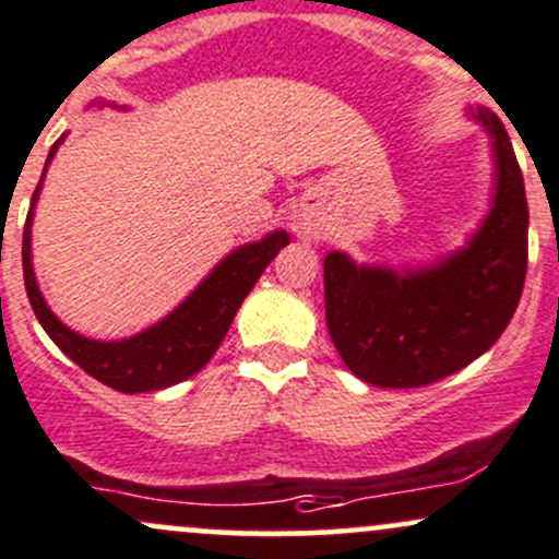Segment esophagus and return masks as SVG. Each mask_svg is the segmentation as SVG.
<instances>
[{"label":"esophagus","instance_id":"1","mask_svg":"<svg viewBox=\"0 0 559 559\" xmlns=\"http://www.w3.org/2000/svg\"><path fill=\"white\" fill-rule=\"evenodd\" d=\"M297 230L302 233L305 238H319L321 230H324V222H321L316 214H299Z\"/></svg>","mask_w":559,"mask_h":559}]
</instances>
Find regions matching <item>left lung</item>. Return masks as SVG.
Returning a JSON list of instances; mask_svg holds the SVG:
<instances>
[{"label": "left lung", "instance_id": "left-lung-1", "mask_svg": "<svg viewBox=\"0 0 559 559\" xmlns=\"http://www.w3.org/2000/svg\"><path fill=\"white\" fill-rule=\"evenodd\" d=\"M490 139L492 198L466 246L428 264H358L324 257L326 326L345 367L380 388L455 374L496 345L520 305L527 270L525 181L503 122L468 109Z\"/></svg>", "mask_w": 559, "mask_h": 559}]
</instances>
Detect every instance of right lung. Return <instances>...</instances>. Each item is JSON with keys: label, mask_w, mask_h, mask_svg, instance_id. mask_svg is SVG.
<instances>
[{"label": "right lung", "mask_w": 559, "mask_h": 559, "mask_svg": "<svg viewBox=\"0 0 559 559\" xmlns=\"http://www.w3.org/2000/svg\"><path fill=\"white\" fill-rule=\"evenodd\" d=\"M91 107H117V104L93 102ZM63 136L52 144L50 155H47L43 179H39L37 190H34L32 209H28L26 227H23V281H26V295L34 308V316L39 319L47 337L63 354L72 358L74 364H80L91 378L115 388V391H163V388H171L181 383V380L192 378L216 354L225 334L230 332V324L235 313H238L240 302L254 289L264 267L289 243V233L273 230L260 240H251V243L233 249L157 324L141 329V332L122 340L85 337V334L74 332L72 326H67L52 313L50 305L45 302L43 292H39L32 264L34 205L39 201V192H43L47 166L56 157Z\"/></svg>", "instance_id": "add662e5"}]
</instances>
